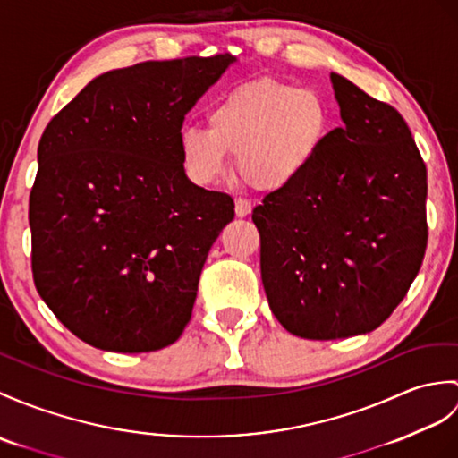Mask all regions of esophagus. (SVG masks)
Segmentation results:
<instances>
[{
    "label": "esophagus",
    "mask_w": 458,
    "mask_h": 458,
    "mask_svg": "<svg viewBox=\"0 0 458 458\" xmlns=\"http://www.w3.org/2000/svg\"><path fill=\"white\" fill-rule=\"evenodd\" d=\"M250 212H251V203H250V200L236 199V216L243 218V216H248Z\"/></svg>",
    "instance_id": "34e87169"
}]
</instances>
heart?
<instances>
[{
    "mask_svg": "<svg viewBox=\"0 0 458 458\" xmlns=\"http://www.w3.org/2000/svg\"><path fill=\"white\" fill-rule=\"evenodd\" d=\"M208 131L185 126L181 162L191 181L212 185L225 177L230 155L251 185L281 191L296 183L322 154L334 129L324 95L275 78H255L220 95L208 114Z\"/></svg>",
    "mask_w": 458,
    "mask_h": 458,
    "instance_id": "1",
    "label": "heart"
}]
</instances>
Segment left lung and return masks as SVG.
Listing matches in <instances>:
<instances>
[{"label":"left lung","instance_id":"obj_1","mask_svg":"<svg viewBox=\"0 0 458 458\" xmlns=\"http://www.w3.org/2000/svg\"><path fill=\"white\" fill-rule=\"evenodd\" d=\"M344 126L251 220L271 312L304 339L377 329L406 296L428 248V169L406 121L339 73Z\"/></svg>","mask_w":458,"mask_h":458}]
</instances>
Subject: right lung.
<instances>
[{
  "instance_id": "1",
  "label": "right lung",
  "mask_w": 458,
  "mask_h": 458,
  "mask_svg": "<svg viewBox=\"0 0 458 458\" xmlns=\"http://www.w3.org/2000/svg\"><path fill=\"white\" fill-rule=\"evenodd\" d=\"M230 55L140 62L91 80L47 124L29 197L33 279L81 342L148 353L191 320L226 193L191 183L179 136Z\"/></svg>"
}]
</instances>
